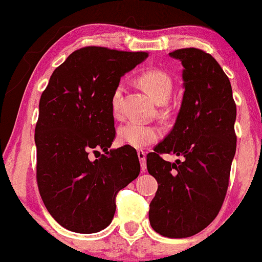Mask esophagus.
Segmentation results:
<instances>
[{"mask_svg":"<svg viewBox=\"0 0 262 262\" xmlns=\"http://www.w3.org/2000/svg\"><path fill=\"white\" fill-rule=\"evenodd\" d=\"M138 158H139L140 165H141V171L145 172L146 171V154L143 150H138Z\"/></svg>","mask_w":262,"mask_h":262,"instance_id":"1","label":"esophagus"}]
</instances>
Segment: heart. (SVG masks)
<instances>
[{
    "label": "heart",
    "instance_id": "1",
    "mask_svg": "<svg viewBox=\"0 0 262 262\" xmlns=\"http://www.w3.org/2000/svg\"><path fill=\"white\" fill-rule=\"evenodd\" d=\"M139 83L144 87L146 92L151 96L156 103H166L170 100L173 90V82L170 75L165 71L148 70L139 76ZM121 100H122V86L114 90L111 98V110L116 118L121 116ZM161 129L156 125L141 124L137 122H129L122 125L117 133V139L122 145H128L135 149H144L152 145L160 140Z\"/></svg>",
    "mask_w": 262,
    "mask_h": 262
}]
</instances>
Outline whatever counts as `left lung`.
<instances>
[{
    "label": "left lung",
    "instance_id": "left-lung-1",
    "mask_svg": "<svg viewBox=\"0 0 262 262\" xmlns=\"http://www.w3.org/2000/svg\"><path fill=\"white\" fill-rule=\"evenodd\" d=\"M183 66V98L172 130L146 156L159 183L149 221L162 236L188 237L214 221L229 186L236 150V104L217 60L197 48L171 52ZM162 154L182 156L169 163Z\"/></svg>",
    "mask_w": 262,
    "mask_h": 262
}]
</instances>
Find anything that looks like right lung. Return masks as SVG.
<instances>
[{
	"label": "right lung",
	"mask_w": 262,
	"mask_h": 262,
	"mask_svg": "<svg viewBox=\"0 0 262 262\" xmlns=\"http://www.w3.org/2000/svg\"><path fill=\"white\" fill-rule=\"evenodd\" d=\"M148 56L81 48L54 70L41 93L34 135L37 183L48 212L68 230L91 234L108 227L117 193L139 175L134 148L110 150L116 137L111 98L123 75ZM92 154L100 158L91 161Z\"/></svg>",
	"instance_id": "obj_1"
}]
</instances>
